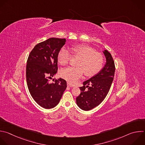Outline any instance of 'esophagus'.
I'll list each match as a JSON object with an SVG mask.
<instances>
[{"label": "esophagus", "mask_w": 145, "mask_h": 145, "mask_svg": "<svg viewBox=\"0 0 145 145\" xmlns=\"http://www.w3.org/2000/svg\"><path fill=\"white\" fill-rule=\"evenodd\" d=\"M67 85H68V86H70V87H74V85H73V84H71V83H69V82H68L67 84Z\"/></svg>", "instance_id": "1"}]
</instances>
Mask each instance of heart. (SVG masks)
<instances>
[{"mask_svg":"<svg viewBox=\"0 0 145 145\" xmlns=\"http://www.w3.org/2000/svg\"><path fill=\"white\" fill-rule=\"evenodd\" d=\"M73 57L79 58L77 67H68L60 71V76L71 83H75L85 73V76L91 77L97 74L103 68L104 63L103 55L96 52L93 48L84 44H77L71 46ZM72 55L65 48H61L57 55L58 63L61 65H67Z\"/></svg>","mask_w":145,"mask_h":145,"instance_id":"b5f03b06","label":"heart"}]
</instances>
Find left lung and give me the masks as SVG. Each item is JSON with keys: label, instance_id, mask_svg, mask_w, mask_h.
Masks as SVG:
<instances>
[{"label": "left lung", "instance_id": "8db88e82", "mask_svg": "<svg viewBox=\"0 0 145 145\" xmlns=\"http://www.w3.org/2000/svg\"><path fill=\"white\" fill-rule=\"evenodd\" d=\"M103 52L106 59L105 67L80 87L81 91L76 98V103L82 110H90L99 105L105 99L113 82L116 69L114 61L107 50Z\"/></svg>", "mask_w": 145, "mask_h": 145}]
</instances>
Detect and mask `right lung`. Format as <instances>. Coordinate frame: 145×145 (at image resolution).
Here are the masks:
<instances>
[{
    "label": "right lung",
    "mask_w": 145,
    "mask_h": 145,
    "mask_svg": "<svg viewBox=\"0 0 145 145\" xmlns=\"http://www.w3.org/2000/svg\"><path fill=\"white\" fill-rule=\"evenodd\" d=\"M65 41V39L52 37L38 43L27 59L28 90L36 103L45 109L55 107L67 88V81L61 78L50 82L57 72V55Z\"/></svg>",
    "instance_id": "1"
}]
</instances>
